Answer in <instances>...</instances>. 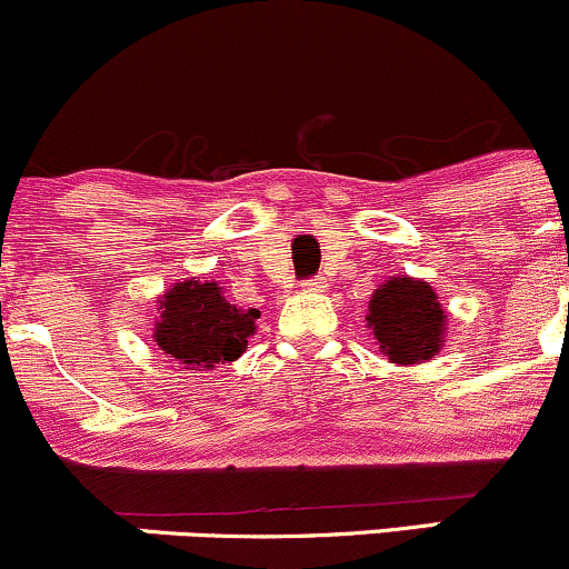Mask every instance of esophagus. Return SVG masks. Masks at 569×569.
Masks as SVG:
<instances>
[{
    "mask_svg": "<svg viewBox=\"0 0 569 569\" xmlns=\"http://www.w3.org/2000/svg\"><path fill=\"white\" fill-rule=\"evenodd\" d=\"M308 286V289H313V291H321L323 289V280H313V283H305Z\"/></svg>",
    "mask_w": 569,
    "mask_h": 569,
    "instance_id": "obj_1",
    "label": "esophagus"
}]
</instances>
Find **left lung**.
<instances>
[{"mask_svg":"<svg viewBox=\"0 0 569 569\" xmlns=\"http://www.w3.org/2000/svg\"><path fill=\"white\" fill-rule=\"evenodd\" d=\"M367 329L391 365H423L446 346L448 313L427 280L391 274L367 305Z\"/></svg>","mask_w":569,"mask_h":569,"instance_id":"obj_1","label":"left lung"}]
</instances>
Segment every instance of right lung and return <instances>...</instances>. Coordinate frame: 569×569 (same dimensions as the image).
<instances>
[{
  "label": "right lung",
  "instance_id": "obj_1",
  "mask_svg": "<svg viewBox=\"0 0 569 569\" xmlns=\"http://www.w3.org/2000/svg\"><path fill=\"white\" fill-rule=\"evenodd\" d=\"M156 305L153 342L183 370H213L237 361L256 335L259 310L229 302L218 280H178Z\"/></svg>",
  "mask_w": 569,
  "mask_h": 569
}]
</instances>
